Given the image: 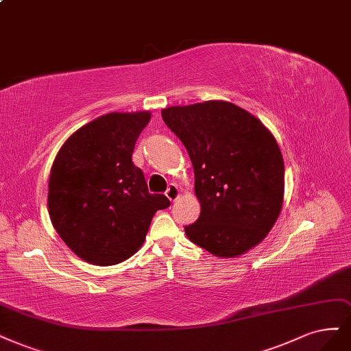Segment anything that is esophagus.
I'll return each mask as SVG.
<instances>
[{"instance_id": "34e87169", "label": "esophagus", "mask_w": 351, "mask_h": 351, "mask_svg": "<svg viewBox=\"0 0 351 351\" xmlns=\"http://www.w3.org/2000/svg\"><path fill=\"white\" fill-rule=\"evenodd\" d=\"M165 196L170 199L171 202H174V200H177L178 199V196H180V190H178V187L176 186V184H170L168 186V189H167V191H165Z\"/></svg>"}]
</instances>
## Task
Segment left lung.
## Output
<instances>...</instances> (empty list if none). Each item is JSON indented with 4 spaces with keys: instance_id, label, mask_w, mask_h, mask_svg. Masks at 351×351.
Returning <instances> with one entry per match:
<instances>
[{
    "instance_id": "1",
    "label": "left lung",
    "mask_w": 351,
    "mask_h": 351,
    "mask_svg": "<svg viewBox=\"0 0 351 351\" xmlns=\"http://www.w3.org/2000/svg\"><path fill=\"white\" fill-rule=\"evenodd\" d=\"M162 120L183 142L195 170L199 219L184 226L191 243L216 257L260 244L280 215L285 164L260 120L229 101L173 106Z\"/></svg>"
}]
</instances>
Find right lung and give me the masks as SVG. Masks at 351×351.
Instances as JSON below:
<instances>
[{
  "mask_svg": "<svg viewBox=\"0 0 351 351\" xmlns=\"http://www.w3.org/2000/svg\"><path fill=\"white\" fill-rule=\"evenodd\" d=\"M149 112L108 113L74 132L55 156L47 208L53 228L80 258L119 264L142 247L156 210L170 206L151 195L132 162Z\"/></svg>",
  "mask_w": 351,
  "mask_h": 351,
  "instance_id": "add662e5",
  "label": "right lung"
}]
</instances>
